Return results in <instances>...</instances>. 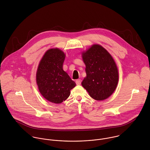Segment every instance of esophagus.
Instances as JSON below:
<instances>
[{
    "label": "esophagus",
    "mask_w": 150,
    "mask_h": 150,
    "mask_svg": "<svg viewBox=\"0 0 150 150\" xmlns=\"http://www.w3.org/2000/svg\"><path fill=\"white\" fill-rule=\"evenodd\" d=\"M76 83L77 85L79 86V85H80L81 83V80L80 79H77V80L76 81Z\"/></svg>",
    "instance_id": "esophagus-1"
}]
</instances>
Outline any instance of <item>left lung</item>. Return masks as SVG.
I'll use <instances>...</instances> for the list:
<instances>
[{"instance_id":"obj_1","label":"left lung","mask_w":150,"mask_h":150,"mask_svg":"<svg viewBox=\"0 0 150 150\" xmlns=\"http://www.w3.org/2000/svg\"><path fill=\"white\" fill-rule=\"evenodd\" d=\"M82 55L86 74L82 86L93 99H107L115 91L118 81V71L113 58L98 44L93 45Z\"/></svg>"}]
</instances>
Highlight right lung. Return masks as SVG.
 <instances>
[{"mask_svg": "<svg viewBox=\"0 0 150 150\" xmlns=\"http://www.w3.org/2000/svg\"><path fill=\"white\" fill-rule=\"evenodd\" d=\"M65 55L58 48L48 50L44 55L36 73V82L43 97L47 100L61 103L70 95L75 86L63 70Z\"/></svg>", "mask_w": 150, "mask_h": 150, "instance_id": "1", "label": "right lung"}]
</instances>
